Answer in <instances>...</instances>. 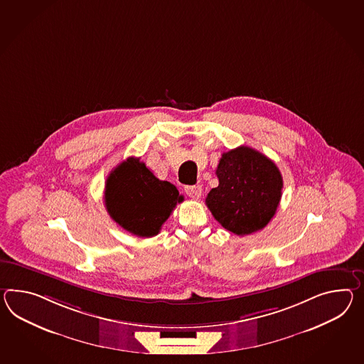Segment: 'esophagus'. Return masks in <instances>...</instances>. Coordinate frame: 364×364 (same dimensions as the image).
I'll list each match as a JSON object with an SVG mask.
<instances>
[{"instance_id": "esophagus-1", "label": "esophagus", "mask_w": 364, "mask_h": 364, "mask_svg": "<svg viewBox=\"0 0 364 364\" xmlns=\"http://www.w3.org/2000/svg\"><path fill=\"white\" fill-rule=\"evenodd\" d=\"M186 193L189 197L198 200L203 195V188L200 186H186Z\"/></svg>"}]
</instances>
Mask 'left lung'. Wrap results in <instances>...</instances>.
<instances>
[{"label": "left lung", "mask_w": 364, "mask_h": 364, "mask_svg": "<svg viewBox=\"0 0 364 364\" xmlns=\"http://www.w3.org/2000/svg\"><path fill=\"white\" fill-rule=\"evenodd\" d=\"M215 173L220 184L205 200L214 218L240 237L266 228L283 189L275 163L259 151L240 146L222 154Z\"/></svg>", "instance_id": "obj_1"}]
</instances>
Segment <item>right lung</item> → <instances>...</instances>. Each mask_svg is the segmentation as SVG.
Segmentation results:
<instances>
[{
  "mask_svg": "<svg viewBox=\"0 0 364 364\" xmlns=\"http://www.w3.org/2000/svg\"><path fill=\"white\" fill-rule=\"evenodd\" d=\"M107 213L124 230L150 238L159 232L176 204L178 188L163 181L138 158H127L110 172L105 184Z\"/></svg>",
  "mask_w": 364,
  "mask_h": 364,
  "instance_id": "add662e5",
  "label": "right lung"
}]
</instances>
